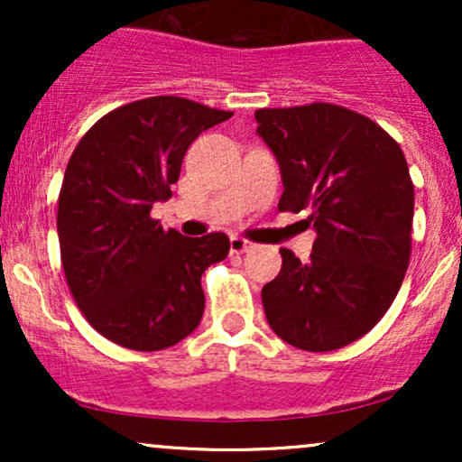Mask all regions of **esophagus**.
Listing matches in <instances>:
<instances>
[{
	"label": "esophagus",
	"instance_id": "obj_1",
	"mask_svg": "<svg viewBox=\"0 0 462 462\" xmlns=\"http://www.w3.org/2000/svg\"><path fill=\"white\" fill-rule=\"evenodd\" d=\"M254 247L252 241H247V238L243 236H232L230 238V252L232 254H243V252H249V249Z\"/></svg>",
	"mask_w": 462,
	"mask_h": 462
}]
</instances>
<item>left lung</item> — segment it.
<instances>
[{"mask_svg":"<svg viewBox=\"0 0 462 462\" xmlns=\"http://www.w3.org/2000/svg\"><path fill=\"white\" fill-rule=\"evenodd\" d=\"M282 171V213L309 210L317 238L301 263L282 247L263 286L269 326L289 346L332 352L393 304L411 263L415 187L404 152L369 116L315 102L254 113Z\"/></svg>","mask_w":462,"mask_h":462,"instance_id":"8db88e82","label":"left lung"}]
</instances>
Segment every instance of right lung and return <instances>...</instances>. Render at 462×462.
Listing matches in <instances>:
<instances>
[{"label": "right lung", "mask_w": 462, "mask_h": 462, "mask_svg": "<svg viewBox=\"0 0 462 462\" xmlns=\"http://www.w3.org/2000/svg\"><path fill=\"white\" fill-rule=\"evenodd\" d=\"M230 116L176 95L136 99L93 124L69 158L56 215L62 269L84 319L116 346L158 352L199 326L201 273L224 261L230 238L182 236L150 213L171 198L190 143Z\"/></svg>", "instance_id": "add662e5"}]
</instances>
